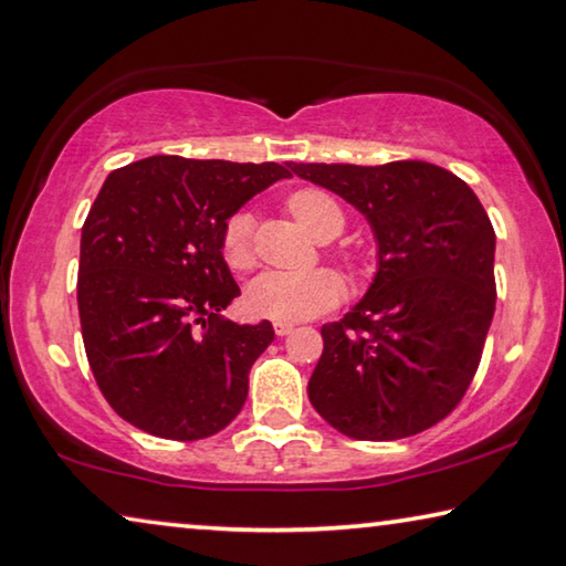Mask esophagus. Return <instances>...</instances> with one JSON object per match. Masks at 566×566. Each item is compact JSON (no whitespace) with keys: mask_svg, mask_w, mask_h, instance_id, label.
Returning a JSON list of instances; mask_svg holds the SVG:
<instances>
[{"mask_svg":"<svg viewBox=\"0 0 566 566\" xmlns=\"http://www.w3.org/2000/svg\"><path fill=\"white\" fill-rule=\"evenodd\" d=\"M292 329H294L292 322H274V332H276V337H286V335H290Z\"/></svg>","mask_w":566,"mask_h":566,"instance_id":"esophagus-1","label":"esophagus"}]
</instances>
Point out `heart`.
Instances as JSON below:
<instances>
[{
    "label": "heart",
    "instance_id": "b5f03b06",
    "mask_svg": "<svg viewBox=\"0 0 566 566\" xmlns=\"http://www.w3.org/2000/svg\"><path fill=\"white\" fill-rule=\"evenodd\" d=\"M286 211L294 221L319 239L327 231L335 237L343 231V209L329 193L319 188H300L286 199ZM223 262L231 269H249L254 264V247H251V217L247 211H237L229 217L221 234ZM345 282L332 269H307V272H264L259 274L247 290L249 310L259 317L276 322H300L332 310L343 300Z\"/></svg>",
    "mask_w": 566,
    "mask_h": 566
}]
</instances>
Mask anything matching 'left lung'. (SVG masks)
Listing matches in <instances>:
<instances>
[{
	"label": "left lung",
	"instance_id": "8db88e82",
	"mask_svg": "<svg viewBox=\"0 0 566 566\" xmlns=\"http://www.w3.org/2000/svg\"><path fill=\"white\" fill-rule=\"evenodd\" d=\"M292 170L353 203L378 239L370 290L322 327L310 402L357 441H398L436 426L469 390L496 307V234L481 201L426 160Z\"/></svg>",
	"mask_w": 566,
	"mask_h": 566
}]
</instances>
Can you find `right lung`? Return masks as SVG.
<instances>
[{
    "mask_svg": "<svg viewBox=\"0 0 566 566\" xmlns=\"http://www.w3.org/2000/svg\"><path fill=\"white\" fill-rule=\"evenodd\" d=\"M290 176L280 164L150 156L105 178L80 239L77 307L97 388L130 426L199 441L244 408L274 329L221 317L239 297L221 234Z\"/></svg>",
    "mask_w": 566,
    "mask_h": 566,
    "instance_id": "obj_1",
    "label": "right lung"
}]
</instances>
